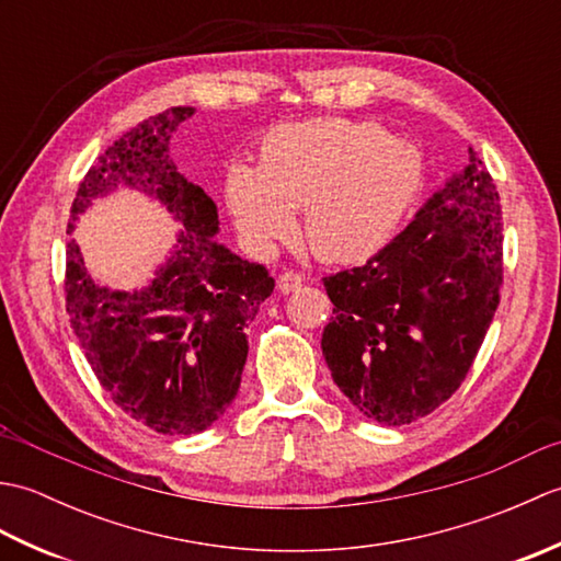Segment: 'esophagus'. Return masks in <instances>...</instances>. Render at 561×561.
I'll return each mask as SVG.
<instances>
[{
  "mask_svg": "<svg viewBox=\"0 0 561 561\" xmlns=\"http://www.w3.org/2000/svg\"><path fill=\"white\" fill-rule=\"evenodd\" d=\"M301 284H304L301 274H296V272H282L279 279H277V289H279L282 294H291V291H296V289H301Z\"/></svg>",
  "mask_w": 561,
  "mask_h": 561,
  "instance_id": "34e87169",
  "label": "esophagus"
}]
</instances>
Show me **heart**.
<instances>
[{"instance_id":"b5f03b06","label":"heart","mask_w":561,"mask_h":561,"mask_svg":"<svg viewBox=\"0 0 561 561\" xmlns=\"http://www.w3.org/2000/svg\"><path fill=\"white\" fill-rule=\"evenodd\" d=\"M422 187L412 145L366 121L316 117L262 137L255 165H231L224 199L245 243L267 253L304 207L306 243L325 260L374 255L398 231Z\"/></svg>"}]
</instances>
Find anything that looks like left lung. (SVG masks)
Segmentation results:
<instances>
[{
	"label": "left lung",
	"instance_id": "obj_1",
	"mask_svg": "<svg viewBox=\"0 0 561 561\" xmlns=\"http://www.w3.org/2000/svg\"><path fill=\"white\" fill-rule=\"evenodd\" d=\"M502 226L496 185L470 147L408 229L366 265L323 277L335 308L320 347L368 420L410 424L460 388L499 306Z\"/></svg>",
	"mask_w": 561,
	"mask_h": 561
}]
</instances>
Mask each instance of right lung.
<instances>
[{
  "label": "right lung",
  "mask_w": 561,
  "mask_h": 561,
  "mask_svg": "<svg viewBox=\"0 0 561 561\" xmlns=\"http://www.w3.org/2000/svg\"><path fill=\"white\" fill-rule=\"evenodd\" d=\"M195 108L163 111L105 149L83 178L67 233L91 202L139 187L185 229L145 289L101 287L67 241V313L103 390L153 432L190 436L209 428L233 402L248 356L245 328L274 289L267 270L214 241L219 214L169 153L175 127Z\"/></svg>",
  "instance_id": "add662e5"
}]
</instances>
